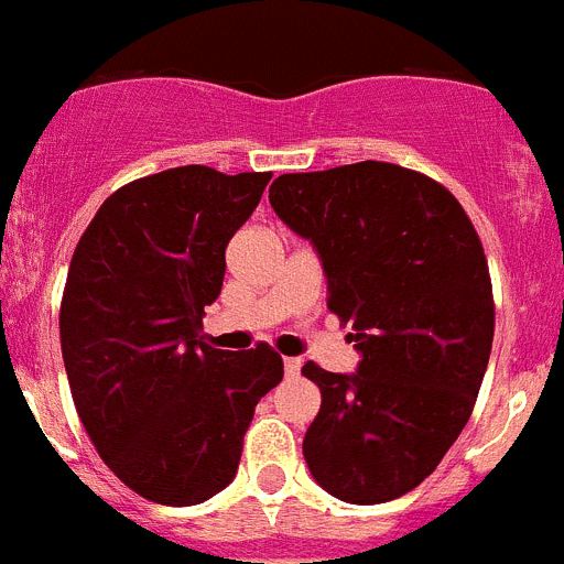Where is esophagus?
I'll list each match as a JSON object with an SVG mask.
<instances>
[{
    "label": "esophagus",
    "instance_id": "esophagus-1",
    "mask_svg": "<svg viewBox=\"0 0 564 564\" xmlns=\"http://www.w3.org/2000/svg\"><path fill=\"white\" fill-rule=\"evenodd\" d=\"M299 370H302V361H299V358H285L288 376H299Z\"/></svg>",
    "mask_w": 564,
    "mask_h": 564
}]
</instances>
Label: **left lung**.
Here are the masks:
<instances>
[{"mask_svg": "<svg viewBox=\"0 0 564 564\" xmlns=\"http://www.w3.org/2000/svg\"><path fill=\"white\" fill-rule=\"evenodd\" d=\"M271 206L311 239L358 372L302 367L322 410L302 452L344 502L395 500L437 468L475 410L495 341L482 242L455 194L395 163L279 174Z\"/></svg>", "mask_w": 564, "mask_h": 564, "instance_id": "8db88e82", "label": "left lung"}]
</instances>
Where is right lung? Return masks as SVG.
I'll use <instances>...</instances> for the list:
<instances>
[{
    "instance_id": "right-lung-1",
    "label": "right lung",
    "mask_w": 564,
    "mask_h": 564,
    "mask_svg": "<svg viewBox=\"0 0 564 564\" xmlns=\"http://www.w3.org/2000/svg\"><path fill=\"white\" fill-rule=\"evenodd\" d=\"M271 172L177 166L112 192L78 239L58 313L69 392L115 477L161 506H197L237 475L259 398L282 381L265 341L206 344L226 246Z\"/></svg>"
}]
</instances>
